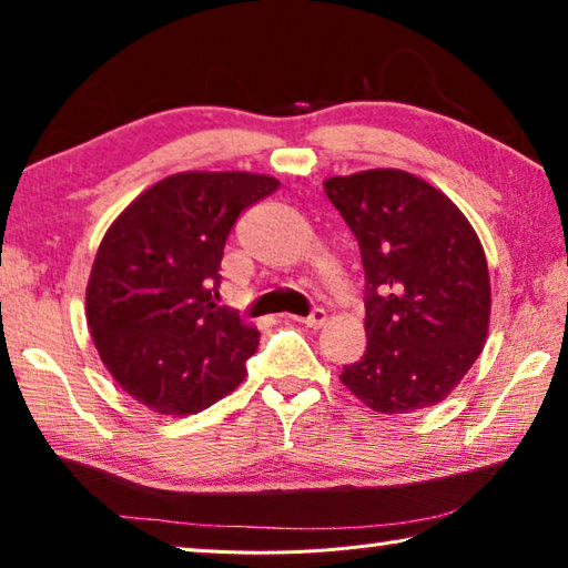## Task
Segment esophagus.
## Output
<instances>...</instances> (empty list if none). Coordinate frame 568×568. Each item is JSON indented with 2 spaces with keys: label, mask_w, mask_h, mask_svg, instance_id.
Returning <instances> with one entry per match:
<instances>
[{
  "label": "esophagus",
  "mask_w": 568,
  "mask_h": 568,
  "mask_svg": "<svg viewBox=\"0 0 568 568\" xmlns=\"http://www.w3.org/2000/svg\"><path fill=\"white\" fill-rule=\"evenodd\" d=\"M295 320H297V323H303L307 327L317 329V327H323L327 323V313L325 311H313L307 317H295Z\"/></svg>",
  "instance_id": "1"
}]
</instances>
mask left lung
I'll use <instances>...</instances> for the list:
<instances>
[{
    "label": "left lung",
    "instance_id": "left-lung-1",
    "mask_svg": "<svg viewBox=\"0 0 568 568\" xmlns=\"http://www.w3.org/2000/svg\"><path fill=\"white\" fill-rule=\"evenodd\" d=\"M329 203L359 243L365 267V355L343 385L379 415L445 399L489 333L487 255L452 199L399 169L325 179Z\"/></svg>",
    "mask_w": 568,
    "mask_h": 568
}]
</instances>
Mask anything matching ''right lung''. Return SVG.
<instances>
[{
	"label": "right lung",
	"mask_w": 568,
	"mask_h": 568,
	"mask_svg": "<svg viewBox=\"0 0 568 568\" xmlns=\"http://www.w3.org/2000/svg\"><path fill=\"white\" fill-rule=\"evenodd\" d=\"M277 185L248 171H181L109 225L91 265L87 323L101 363L139 405L185 417L243 383L261 333L213 301L235 219Z\"/></svg>",
	"instance_id": "right-lung-1"
}]
</instances>
